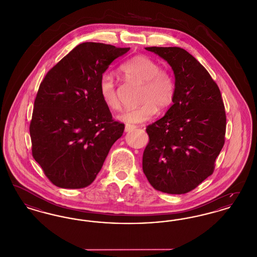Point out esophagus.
<instances>
[{
    "label": "esophagus",
    "instance_id": "esophagus-1",
    "mask_svg": "<svg viewBox=\"0 0 257 257\" xmlns=\"http://www.w3.org/2000/svg\"><path fill=\"white\" fill-rule=\"evenodd\" d=\"M136 128H137V127H136L135 125L126 124V125H125V132H131V131H133Z\"/></svg>",
    "mask_w": 257,
    "mask_h": 257
}]
</instances>
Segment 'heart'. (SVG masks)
<instances>
[{"mask_svg":"<svg viewBox=\"0 0 257 257\" xmlns=\"http://www.w3.org/2000/svg\"><path fill=\"white\" fill-rule=\"evenodd\" d=\"M120 70L127 80L145 84L141 97L143 105L125 110L119 116L123 122H146L157 113L159 108L164 110L171 107L175 95V84L171 74L162 70L158 62L147 56L139 55L124 62ZM99 90L103 102L110 110L121 109L115 83L110 74H104L101 77Z\"/></svg>","mask_w":257,"mask_h":257,"instance_id":"b5f03b06","label":"heart"}]
</instances>
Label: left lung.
Masks as SVG:
<instances>
[{
    "mask_svg": "<svg viewBox=\"0 0 257 257\" xmlns=\"http://www.w3.org/2000/svg\"><path fill=\"white\" fill-rule=\"evenodd\" d=\"M171 65L173 104L148 125L143 170L157 191L171 195L194 190L215 168L224 145L226 117L220 89L207 70L179 47H147Z\"/></svg>",
    "mask_w": 257,
    "mask_h": 257,
    "instance_id": "obj_1",
    "label": "left lung"
}]
</instances>
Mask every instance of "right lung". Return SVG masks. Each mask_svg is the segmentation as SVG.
Here are the masks:
<instances>
[{"instance_id": "1", "label": "right lung", "mask_w": 257, "mask_h": 257, "mask_svg": "<svg viewBox=\"0 0 257 257\" xmlns=\"http://www.w3.org/2000/svg\"><path fill=\"white\" fill-rule=\"evenodd\" d=\"M130 48L85 42L62 58L41 82L30 124L33 156L50 181L63 189L90 185L124 124L114 121L99 83Z\"/></svg>"}]
</instances>
